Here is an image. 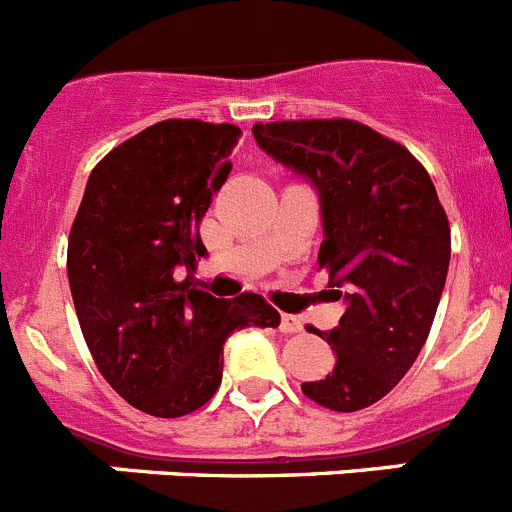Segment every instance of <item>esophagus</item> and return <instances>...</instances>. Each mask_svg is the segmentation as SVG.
Segmentation results:
<instances>
[{
	"label": "esophagus",
	"instance_id": "obj_1",
	"mask_svg": "<svg viewBox=\"0 0 512 512\" xmlns=\"http://www.w3.org/2000/svg\"><path fill=\"white\" fill-rule=\"evenodd\" d=\"M279 330H282V333H289V336H292V333H302L300 318H295V315H287V312H284L282 320H279Z\"/></svg>",
	"mask_w": 512,
	"mask_h": 512
}]
</instances>
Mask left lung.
Instances as JSON below:
<instances>
[{"label":"left lung","mask_w":512,"mask_h":512,"mask_svg":"<svg viewBox=\"0 0 512 512\" xmlns=\"http://www.w3.org/2000/svg\"><path fill=\"white\" fill-rule=\"evenodd\" d=\"M261 151L318 189V264L346 302L318 333L336 366L302 392L336 413L382 400L431 333L451 259V230L428 171L395 140L354 120L256 122Z\"/></svg>","instance_id":"8db88e82"}]
</instances>
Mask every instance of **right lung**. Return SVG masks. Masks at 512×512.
<instances>
[{
	"label": "right lung",
	"instance_id": "obj_1",
	"mask_svg": "<svg viewBox=\"0 0 512 512\" xmlns=\"http://www.w3.org/2000/svg\"><path fill=\"white\" fill-rule=\"evenodd\" d=\"M238 138L230 122H156L94 166L71 225L66 269L94 364L156 418L194 413L215 395L233 330L282 320L253 292L223 300L192 274L179 282L207 253L200 223Z\"/></svg>",
	"mask_w": 512,
	"mask_h": 512
}]
</instances>
